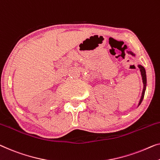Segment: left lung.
I'll return each mask as SVG.
<instances>
[{"label":"left lung","instance_id":"left-lung-1","mask_svg":"<svg viewBox=\"0 0 160 160\" xmlns=\"http://www.w3.org/2000/svg\"><path fill=\"white\" fill-rule=\"evenodd\" d=\"M128 53L133 57L137 56V54L133 53V52L132 51H128ZM138 67H139L140 72H141V75H142V82H143V90H142V95H141V98H140L139 102V103H138V106H137V107H139L140 106V104L142 103L143 98H144V97L145 90H146V87H147V75H146V70H145V68H144V67L141 65H138Z\"/></svg>","mask_w":160,"mask_h":160}]
</instances>
